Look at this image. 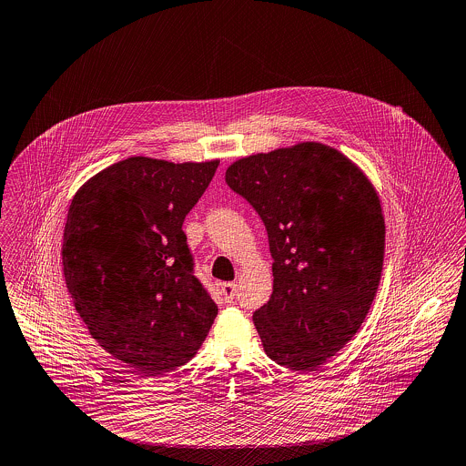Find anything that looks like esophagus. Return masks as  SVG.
I'll return each mask as SVG.
<instances>
[{
  "instance_id": "34e87169",
  "label": "esophagus",
  "mask_w": 466,
  "mask_h": 466,
  "mask_svg": "<svg viewBox=\"0 0 466 466\" xmlns=\"http://www.w3.org/2000/svg\"><path fill=\"white\" fill-rule=\"evenodd\" d=\"M220 294H222L226 302H231L237 296V283H222Z\"/></svg>"
}]
</instances>
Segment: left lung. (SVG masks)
Listing matches in <instances>:
<instances>
[{
    "mask_svg": "<svg viewBox=\"0 0 466 466\" xmlns=\"http://www.w3.org/2000/svg\"><path fill=\"white\" fill-rule=\"evenodd\" d=\"M228 187L265 224L272 296L253 315L278 365L315 370L361 328L381 279L380 198L339 151L304 142L226 170Z\"/></svg>",
    "mask_w": 466,
    "mask_h": 466,
    "instance_id": "obj_1",
    "label": "left lung"
}]
</instances>
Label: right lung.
Listing matches in <instances>:
<instances>
[{
	"label": "right lung",
	"mask_w": 466,
	"mask_h": 466,
	"mask_svg": "<svg viewBox=\"0 0 466 466\" xmlns=\"http://www.w3.org/2000/svg\"><path fill=\"white\" fill-rule=\"evenodd\" d=\"M217 166L131 157L69 207L62 263L75 308L92 339L147 378L194 358L217 317L181 229Z\"/></svg>",
	"instance_id": "add662e5"
}]
</instances>
